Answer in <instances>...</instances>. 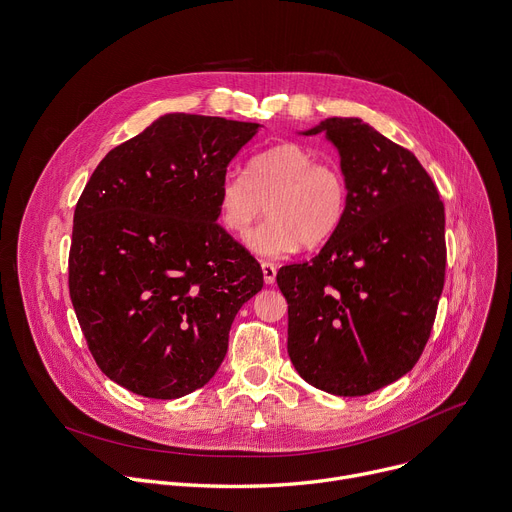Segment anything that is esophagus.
Returning <instances> with one entry per match:
<instances>
[{"label":"esophagus","instance_id":"obj_1","mask_svg":"<svg viewBox=\"0 0 512 512\" xmlns=\"http://www.w3.org/2000/svg\"><path fill=\"white\" fill-rule=\"evenodd\" d=\"M261 269H263V279H265V283H267V285H273V283H275V275H277L275 265L269 263V261H263V263H261Z\"/></svg>","mask_w":512,"mask_h":512}]
</instances>
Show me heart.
Here are the masks:
<instances>
[{
  "mask_svg": "<svg viewBox=\"0 0 512 512\" xmlns=\"http://www.w3.org/2000/svg\"><path fill=\"white\" fill-rule=\"evenodd\" d=\"M218 223L245 241L267 210L269 218L251 237V249L283 257L302 245L318 247L340 229L348 190L342 172L302 143L281 141L253 156L245 176L227 174L214 194Z\"/></svg>",
  "mask_w": 512,
  "mask_h": 512,
  "instance_id": "obj_1",
  "label": "heart"
}]
</instances>
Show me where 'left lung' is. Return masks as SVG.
<instances>
[{"label":"left lung","mask_w":512,"mask_h":512,"mask_svg":"<svg viewBox=\"0 0 512 512\" xmlns=\"http://www.w3.org/2000/svg\"><path fill=\"white\" fill-rule=\"evenodd\" d=\"M348 204L310 263L285 265L287 352L300 377L360 397L407 375L429 338L446 275V216L419 160L358 117H330Z\"/></svg>","instance_id":"1"}]
</instances>
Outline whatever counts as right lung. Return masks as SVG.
<instances>
[{"instance_id":"obj_1","label":"right lung","mask_w":512,"mask_h":512,"mask_svg":"<svg viewBox=\"0 0 512 512\" xmlns=\"http://www.w3.org/2000/svg\"><path fill=\"white\" fill-rule=\"evenodd\" d=\"M263 125L168 113L111 150L72 227L68 289L99 369L127 391L178 399L221 367L263 271L216 216L227 168Z\"/></svg>"}]
</instances>
